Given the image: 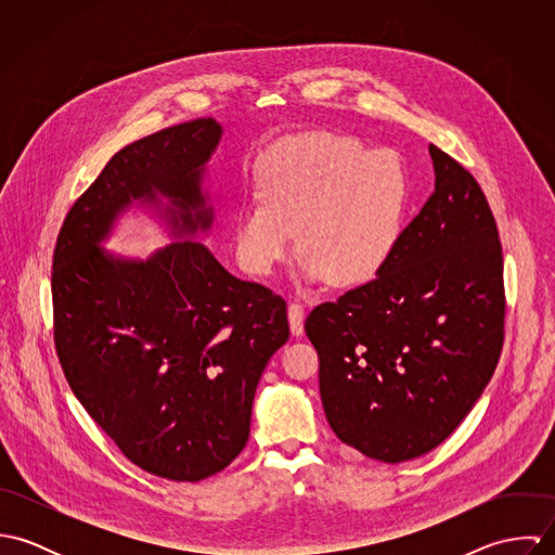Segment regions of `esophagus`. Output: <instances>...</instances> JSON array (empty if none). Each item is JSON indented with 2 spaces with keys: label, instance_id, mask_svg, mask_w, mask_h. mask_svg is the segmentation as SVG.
<instances>
[{
  "label": "esophagus",
  "instance_id": "obj_1",
  "mask_svg": "<svg viewBox=\"0 0 555 555\" xmlns=\"http://www.w3.org/2000/svg\"><path fill=\"white\" fill-rule=\"evenodd\" d=\"M304 306L301 304H297V301H293L291 306H288V324H291V331H293V335H301L304 333Z\"/></svg>",
  "mask_w": 555,
  "mask_h": 555
}]
</instances>
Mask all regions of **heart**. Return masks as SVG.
I'll return each mask as SVG.
<instances>
[{"instance_id":"obj_1","label":"heart","mask_w":555,"mask_h":555,"mask_svg":"<svg viewBox=\"0 0 555 555\" xmlns=\"http://www.w3.org/2000/svg\"><path fill=\"white\" fill-rule=\"evenodd\" d=\"M258 205L235 218L241 267L258 278L288 258L293 235L304 278L335 288L374 280L396 249L408 201L396 154L333 132H308L271 147L256 168Z\"/></svg>"}]
</instances>
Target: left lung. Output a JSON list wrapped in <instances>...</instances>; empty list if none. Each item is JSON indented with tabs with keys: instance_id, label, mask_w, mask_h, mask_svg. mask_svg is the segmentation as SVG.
I'll use <instances>...</instances> for the list:
<instances>
[{
	"instance_id": "left-lung-1",
	"label": "left lung",
	"mask_w": 555,
	"mask_h": 555,
	"mask_svg": "<svg viewBox=\"0 0 555 555\" xmlns=\"http://www.w3.org/2000/svg\"><path fill=\"white\" fill-rule=\"evenodd\" d=\"M436 188L383 271L306 320L335 436L399 464L444 442L504 341L502 245L475 177L429 145Z\"/></svg>"
}]
</instances>
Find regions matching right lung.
<instances>
[{
	"mask_svg": "<svg viewBox=\"0 0 555 555\" xmlns=\"http://www.w3.org/2000/svg\"><path fill=\"white\" fill-rule=\"evenodd\" d=\"M222 134L205 117L117 152L68 211L53 256L55 348L73 393L132 464L170 480L237 457L258 380L288 339L284 299L196 241L214 227L203 183ZM134 202L176 237L145 261L101 247Z\"/></svg>",
	"mask_w": 555,
	"mask_h": 555,
	"instance_id": "add662e5",
	"label": "right lung"
}]
</instances>
